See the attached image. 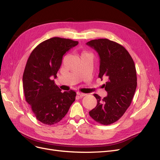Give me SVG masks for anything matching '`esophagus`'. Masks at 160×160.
Returning <instances> with one entry per match:
<instances>
[{
	"label": "esophagus",
	"mask_w": 160,
	"mask_h": 160,
	"mask_svg": "<svg viewBox=\"0 0 160 160\" xmlns=\"http://www.w3.org/2000/svg\"><path fill=\"white\" fill-rule=\"evenodd\" d=\"M77 95H79V96H80V97H83V96H85V93H81V92H77Z\"/></svg>",
	"instance_id": "esophagus-1"
}]
</instances>
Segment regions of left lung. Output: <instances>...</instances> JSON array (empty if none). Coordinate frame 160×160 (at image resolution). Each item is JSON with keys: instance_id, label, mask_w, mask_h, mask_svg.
I'll use <instances>...</instances> for the list:
<instances>
[{"instance_id": "8db88e82", "label": "left lung", "mask_w": 160, "mask_h": 160, "mask_svg": "<svg viewBox=\"0 0 160 160\" xmlns=\"http://www.w3.org/2000/svg\"><path fill=\"white\" fill-rule=\"evenodd\" d=\"M86 44L98 52L99 77L107 79L103 87L108 91L103 99L98 94L93 95L98 104L89 113L95 122L110 125L122 117L132 103L137 88L135 66L128 51L118 42L99 38Z\"/></svg>"}]
</instances>
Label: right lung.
I'll list each match as a JSON object with an SVG mask.
<instances>
[{"label":"right lung","mask_w":160,"mask_h":160,"mask_svg":"<svg viewBox=\"0 0 160 160\" xmlns=\"http://www.w3.org/2000/svg\"><path fill=\"white\" fill-rule=\"evenodd\" d=\"M78 43L69 38H51L38 45L27 60L22 76L24 94L37 119L42 123L59 122L75 100L74 91L62 93L52 79L57 78L65 52Z\"/></svg>","instance_id":"right-lung-1"}]
</instances>
